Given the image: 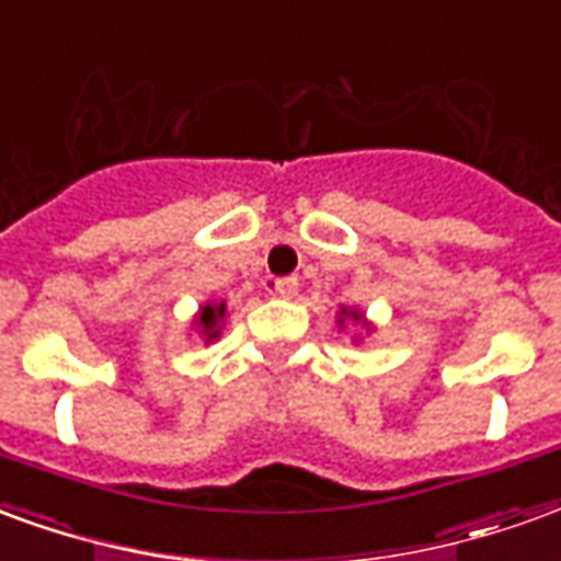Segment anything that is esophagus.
Here are the masks:
<instances>
[{
	"instance_id": "34e87169",
	"label": "esophagus",
	"mask_w": 561,
	"mask_h": 561,
	"mask_svg": "<svg viewBox=\"0 0 561 561\" xmlns=\"http://www.w3.org/2000/svg\"><path fill=\"white\" fill-rule=\"evenodd\" d=\"M297 285H300V282L294 279V276H282V279L270 282V294H273V297H282V300H291L294 294H297Z\"/></svg>"
}]
</instances>
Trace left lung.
I'll return each mask as SVG.
<instances>
[{"instance_id": "1", "label": "left lung", "mask_w": 561, "mask_h": 561, "mask_svg": "<svg viewBox=\"0 0 561 561\" xmlns=\"http://www.w3.org/2000/svg\"><path fill=\"white\" fill-rule=\"evenodd\" d=\"M348 318H352V321H360V324H366L364 312H357V309H342V312H340V328L345 324V321H348Z\"/></svg>"}]
</instances>
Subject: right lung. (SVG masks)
<instances>
[{
    "label": "right lung",
    "mask_w": 561,
    "mask_h": 561,
    "mask_svg": "<svg viewBox=\"0 0 561 561\" xmlns=\"http://www.w3.org/2000/svg\"><path fill=\"white\" fill-rule=\"evenodd\" d=\"M192 324L204 336V342H216L221 336V324H225V304H204Z\"/></svg>",
    "instance_id": "add662e5"
}]
</instances>
